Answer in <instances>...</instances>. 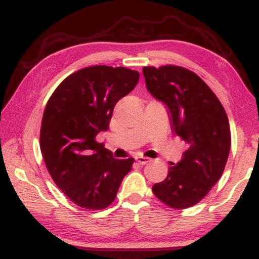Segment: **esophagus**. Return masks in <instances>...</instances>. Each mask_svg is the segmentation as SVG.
<instances>
[{
    "mask_svg": "<svg viewBox=\"0 0 259 259\" xmlns=\"http://www.w3.org/2000/svg\"><path fill=\"white\" fill-rule=\"evenodd\" d=\"M135 159H137V162L139 164H141V165H146L147 163L150 162V158L145 157V156H137V157H135Z\"/></svg>",
    "mask_w": 259,
    "mask_h": 259,
    "instance_id": "1",
    "label": "esophagus"
}]
</instances>
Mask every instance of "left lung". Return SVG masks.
I'll return each mask as SVG.
<instances>
[{"instance_id": "left-lung-1", "label": "left lung", "mask_w": 259, "mask_h": 259, "mask_svg": "<svg viewBox=\"0 0 259 259\" xmlns=\"http://www.w3.org/2000/svg\"><path fill=\"white\" fill-rule=\"evenodd\" d=\"M150 94L171 114L172 130L187 143L166 179L152 186L155 196L172 209L196 204L222 177L230 155L231 131L225 109L193 71L177 65L143 67Z\"/></svg>"}]
</instances>
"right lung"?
Returning a JSON list of instances; mask_svg holds the SVG:
<instances>
[{"mask_svg":"<svg viewBox=\"0 0 259 259\" xmlns=\"http://www.w3.org/2000/svg\"><path fill=\"white\" fill-rule=\"evenodd\" d=\"M139 72L96 65L70 74L46 105L40 148L49 175L70 200L87 210H102L117 196L134 158L116 159L96 141L109 130L114 105L133 91Z\"/></svg>","mask_w":259,"mask_h":259,"instance_id":"obj_1","label":"right lung"}]
</instances>
